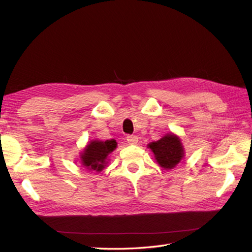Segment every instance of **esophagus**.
Masks as SVG:
<instances>
[{
    "instance_id": "obj_1",
    "label": "esophagus",
    "mask_w": 252,
    "mask_h": 252,
    "mask_svg": "<svg viewBox=\"0 0 252 252\" xmlns=\"http://www.w3.org/2000/svg\"><path fill=\"white\" fill-rule=\"evenodd\" d=\"M126 140L130 145H135L136 143L139 142V138L136 135H128L127 138H126Z\"/></svg>"
}]
</instances>
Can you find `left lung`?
<instances>
[{"label":"left lung","mask_w":252,"mask_h":252,"mask_svg":"<svg viewBox=\"0 0 252 252\" xmlns=\"http://www.w3.org/2000/svg\"><path fill=\"white\" fill-rule=\"evenodd\" d=\"M158 164L164 169H172L184 158V148L178 135L167 133L157 142L148 144Z\"/></svg>","instance_id":"obj_1"}]
</instances>
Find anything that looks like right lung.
Masks as SVG:
<instances>
[{
  "label": "right lung",
  "instance_id": "add662e5",
  "mask_svg": "<svg viewBox=\"0 0 252 252\" xmlns=\"http://www.w3.org/2000/svg\"><path fill=\"white\" fill-rule=\"evenodd\" d=\"M116 140L91 141L81 154L82 165L90 171H102L107 165V158L117 148Z\"/></svg>",
  "mask_w": 252,
  "mask_h": 252
}]
</instances>
